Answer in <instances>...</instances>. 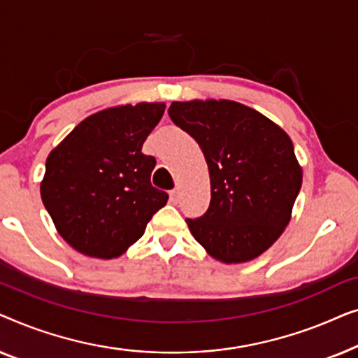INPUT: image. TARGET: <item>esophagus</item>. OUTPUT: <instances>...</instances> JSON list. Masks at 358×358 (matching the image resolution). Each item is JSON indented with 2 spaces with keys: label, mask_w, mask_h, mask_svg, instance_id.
<instances>
[{
  "label": "esophagus",
  "mask_w": 358,
  "mask_h": 358,
  "mask_svg": "<svg viewBox=\"0 0 358 358\" xmlns=\"http://www.w3.org/2000/svg\"><path fill=\"white\" fill-rule=\"evenodd\" d=\"M169 199H171V202L173 203H178V200H179V190L178 189H173L169 192Z\"/></svg>",
  "instance_id": "34e87169"
}]
</instances>
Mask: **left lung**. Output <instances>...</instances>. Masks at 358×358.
<instances>
[{"label":"left lung","mask_w":358,"mask_h":358,"mask_svg":"<svg viewBox=\"0 0 358 358\" xmlns=\"http://www.w3.org/2000/svg\"><path fill=\"white\" fill-rule=\"evenodd\" d=\"M168 112L197 141L208 164V210L185 218L195 241L227 264L261 256L290 222L301 189L290 136L234 101L173 102Z\"/></svg>","instance_id":"left-lung-1"}]
</instances>
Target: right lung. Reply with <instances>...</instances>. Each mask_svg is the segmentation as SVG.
Here are the masks:
<instances>
[{"mask_svg":"<svg viewBox=\"0 0 358 358\" xmlns=\"http://www.w3.org/2000/svg\"><path fill=\"white\" fill-rule=\"evenodd\" d=\"M164 109V102H140L101 110L48 155L42 202L76 251L120 256L168 202V194L151 185L155 156L141 153Z\"/></svg>","mask_w":358,"mask_h":358,"instance_id":"right-lung-1","label":"right lung"}]
</instances>
